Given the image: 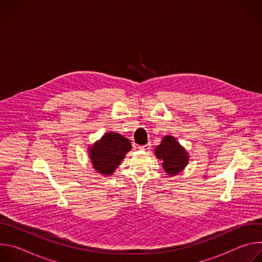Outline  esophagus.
Returning <instances> with one entry per match:
<instances>
[{"label":"esophagus","mask_w":262,"mask_h":262,"mask_svg":"<svg viewBox=\"0 0 262 262\" xmlns=\"http://www.w3.org/2000/svg\"><path fill=\"white\" fill-rule=\"evenodd\" d=\"M150 147H151V145L148 143V144L139 146V149H141V150H144V151H149V150H150Z\"/></svg>","instance_id":"esophagus-1"}]
</instances>
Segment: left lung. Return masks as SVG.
<instances>
[{"mask_svg": "<svg viewBox=\"0 0 262 262\" xmlns=\"http://www.w3.org/2000/svg\"><path fill=\"white\" fill-rule=\"evenodd\" d=\"M155 154L159 160L163 161L164 170L171 176L181 172L189 162L188 152L173 136H165L155 149Z\"/></svg>", "mask_w": 262, "mask_h": 262, "instance_id": "8db88e82", "label": "left lung"}]
</instances>
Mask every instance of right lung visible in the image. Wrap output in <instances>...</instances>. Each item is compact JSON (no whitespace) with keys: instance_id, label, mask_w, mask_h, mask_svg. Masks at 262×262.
Returning <instances> with one entry per match:
<instances>
[{"instance_id":"add662e5","label":"right lung","mask_w":262,"mask_h":262,"mask_svg":"<svg viewBox=\"0 0 262 262\" xmlns=\"http://www.w3.org/2000/svg\"><path fill=\"white\" fill-rule=\"evenodd\" d=\"M88 149L91 163L96 172L102 175H111L130 150L132 144L122 135L110 132Z\"/></svg>"}]
</instances>
